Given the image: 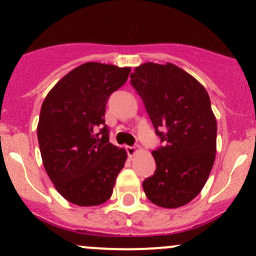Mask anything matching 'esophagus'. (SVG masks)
I'll use <instances>...</instances> for the list:
<instances>
[{
	"label": "esophagus",
	"instance_id": "1",
	"mask_svg": "<svg viewBox=\"0 0 256 256\" xmlns=\"http://www.w3.org/2000/svg\"><path fill=\"white\" fill-rule=\"evenodd\" d=\"M140 150H141L140 146H126V151H128V154L130 157H132L134 154H138Z\"/></svg>",
	"mask_w": 256,
	"mask_h": 256
}]
</instances>
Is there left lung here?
<instances>
[{
    "mask_svg": "<svg viewBox=\"0 0 256 256\" xmlns=\"http://www.w3.org/2000/svg\"><path fill=\"white\" fill-rule=\"evenodd\" d=\"M162 146L142 187L154 204L178 208L200 194L216 160V120L207 90L172 63H144L130 76Z\"/></svg>",
    "mask_w": 256,
    "mask_h": 256,
    "instance_id": "obj_1",
    "label": "left lung"
}]
</instances>
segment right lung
<instances>
[{
  "instance_id": "right-lung-1",
  "label": "right lung",
  "mask_w": 256,
  "mask_h": 256,
  "mask_svg": "<svg viewBox=\"0 0 256 256\" xmlns=\"http://www.w3.org/2000/svg\"><path fill=\"white\" fill-rule=\"evenodd\" d=\"M130 68L89 62L63 76L40 108L38 144L47 174L70 203L99 206L112 194L128 154L109 141L105 108Z\"/></svg>"
}]
</instances>
